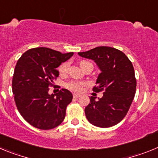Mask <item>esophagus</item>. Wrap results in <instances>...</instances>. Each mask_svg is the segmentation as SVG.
I'll use <instances>...</instances> for the list:
<instances>
[{
	"instance_id": "1",
	"label": "esophagus",
	"mask_w": 158,
	"mask_h": 158,
	"mask_svg": "<svg viewBox=\"0 0 158 158\" xmlns=\"http://www.w3.org/2000/svg\"><path fill=\"white\" fill-rule=\"evenodd\" d=\"M81 95L80 94H77V93H73V97L74 98H78V97H80Z\"/></svg>"
}]
</instances>
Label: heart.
I'll use <instances>...</instances> for the list:
<instances>
[{"mask_svg":"<svg viewBox=\"0 0 158 158\" xmlns=\"http://www.w3.org/2000/svg\"><path fill=\"white\" fill-rule=\"evenodd\" d=\"M88 62H81V66L83 64L86 63ZM68 66H69V63L68 62H64L62 63V65H60L59 68H58V71H59L60 74H65V73H66L67 69H68ZM85 85V82H81V81H69V83L66 84V87L69 88V89L71 90H73V91H81L82 88L83 86Z\"/></svg>","mask_w":158,"mask_h":158,"instance_id":"obj_1","label":"heart"}]
</instances>
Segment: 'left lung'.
Wrapping results in <instances>:
<instances>
[{"label":"left lung","instance_id":"obj_1","mask_svg":"<svg viewBox=\"0 0 158 158\" xmlns=\"http://www.w3.org/2000/svg\"><path fill=\"white\" fill-rule=\"evenodd\" d=\"M79 56L94 61L100 73L94 92L104 91L96 100L90 96L85 115L90 123L99 127L115 126L126 116L136 91L135 69L126 54L109 47H98Z\"/></svg>","mask_w":158,"mask_h":158}]
</instances>
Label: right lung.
I'll return each instance as SVG.
<instances>
[{
    "label": "right lung",
    "mask_w": 158,
    "mask_h": 158,
    "mask_svg": "<svg viewBox=\"0 0 158 158\" xmlns=\"http://www.w3.org/2000/svg\"><path fill=\"white\" fill-rule=\"evenodd\" d=\"M73 55V52L62 54L47 47H36L23 53L18 60L12 93L18 111L31 126L50 130L64 120L73 94L65 89L49 94V87L59 75L57 68Z\"/></svg>",
    "instance_id": "1"
}]
</instances>
